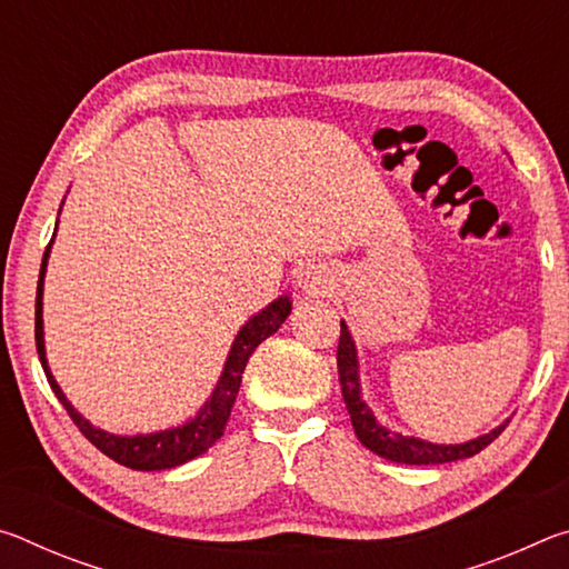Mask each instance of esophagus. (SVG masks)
Here are the masks:
<instances>
[{
  "label": "esophagus",
  "mask_w": 569,
  "mask_h": 569,
  "mask_svg": "<svg viewBox=\"0 0 569 569\" xmlns=\"http://www.w3.org/2000/svg\"><path fill=\"white\" fill-rule=\"evenodd\" d=\"M298 288H303L308 296H326L333 288V276L321 263H308L301 273H298Z\"/></svg>",
  "instance_id": "1"
}]
</instances>
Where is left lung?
<instances>
[{
	"label": "left lung",
	"mask_w": 569,
	"mask_h": 569,
	"mask_svg": "<svg viewBox=\"0 0 569 569\" xmlns=\"http://www.w3.org/2000/svg\"><path fill=\"white\" fill-rule=\"evenodd\" d=\"M336 359H339L341 393H343L346 409H349L356 437H359V441L366 449H371L373 455H379L389 461H399V465H447V461L475 457L502 435V429L509 421V419L502 421L499 427H495L492 431H487V435H481L477 439L461 441V445H435V441L401 435L397 429L383 427V423L373 417L369 403L363 401L361 377H359V351H356L353 336L343 321H341V339H339V353H336Z\"/></svg>",
	"instance_id": "left-lung-1"
}]
</instances>
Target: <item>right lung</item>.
Listing matches in <instances>:
<instances>
[{
  "label": "right lung",
  "mask_w": 569,
  "mask_h": 569,
  "mask_svg": "<svg viewBox=\"0 0 569 569\" xmlns=\"http://www.w3.org/2000/svg\"><path fill=\"white\" fill-rule=\"evenodd\" d=\"M62 210V206H60ZM57 233V228H54ZM54 243V236L50 246L44 250L42 268H40V281H37V311H34V339H37V353H40L44 377L50 381L54 397L60 399L62 407L70 413V419L80 427V431L88 437L94 447H98L102 455L118 461L122 467L138 469V471H160V469H172L178 465H186V461L196 459L216 445V441L223 437L226 423L230 417V409H233L240 381H243L246 363L250 353L258 349V343L266 341L268 336L281 329V323L291 313V296H278L276 301L261 308L256 316L240 326L233 346H230L228 359L223 363V371H220V379L216 383L210 399L198 409L196 417L186 419L178 427L150 431V435H112V431H104L100 427H92V423L82 417L80 411L72 407V401L64 397L60 383L52 377L50 363H47V351H44V319H42V293H44V273H47V261H50V250Z\"/></svg>",
  "instance_id": "obj_1"
}]
</instances>
